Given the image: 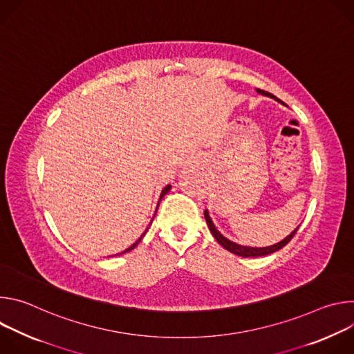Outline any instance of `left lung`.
Segmentation results:
<instances>
[{"mask_svg":"<svg viewBox=\"0 0 354 354\" xmlns=\"http://www.w3.org/2000/svg\"><path fill=\"white\" fill-rule=\"evenodd\" d=\"M258 92H259V93H262V95L270 96V97L276 99L277 102H280V104H283V105H284V102H281V100H280V99H277L274 95H272V93H269V92H266V91H262V89H258ZM205 218H206V223H207V225H209V230L212 231V234H213V236L217 239V242H218L223 248H225L227 250H230L231 254L238 255V257H242V258H257V257H265V255H270V254H273V252H276V250L281 249L283 246H286V245L292 239V236L295 235L297 230L299 228V227H297V228H295V230H294L288 236H286L283 241H280V242H277V243H274V245H272V246H265V248H252V246H242V245H238V243H235V242H232V241L227 239L225 236H223V234H220V232H218V230L216 228V225L213 224V221H212V218H210V216H209V212H207V210H205Z\"/></svg>","mask_w":354,"mask_h":354,"instance_id":"1","label":"left lung"}]
</instances>
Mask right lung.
Segmentation results:
<instances>
[{"label":"right lung","instance_id":"obj_1","mask_svg":"<svg viewBox=\"0 0 354 354\" xmlns=\"http://www.w3.org/2000/svg\"><path fill=\"white\" fill-rule=\"evenodd\" d=\"M169 190H171V185H168V186H165V187H164V190H162V193H161V196H160V200H158V206H160V201H161V200H162V197H164V196H165V194H167V193H168V192H169ZM145 232H147V231H145ZM145 232H144V234H145ZM144 234H142V235H141V236H140V238H138V239H137V241H136V242H134V243H133V245H131V246H130V248H129V249H126V250H124V252H129V250H131V249H134V248H136V246H137V243H138V242H140V241H141V239H142V236H144Z\"/></svg>","mask_w":354,"mask_h":354}]
</instances>
